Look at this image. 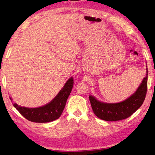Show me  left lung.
<instances>
[{"label":"left lung","mask_w":155,"mask_h":155,"mask_svg":"<svg viewBox=\"0 0 155 155\" xmlns=\"http://www.w3.org/2000/svg\"><path fill=\"white\" fill-rule=\"evenodd\" d=\"M147 70V69H146ZM137 90L129 98L119 103H104L92 96H89L91 108L97 117L105 121H118L130 117L142 105L147 93L148 70Z\"/></svg>","instance_id":"1"}]
</instances>
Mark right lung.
Returning a JSON list of instances; mask_svg holds the SVG:
<instances>
[{
    "label": "right lung",
    "mask_w": 155,
    "mask_h": 155,
    "mask_svg": "<svg viewBox=\"0 0 155 155\" xmlns=\"http://www.w3.org/2000/svg\"><path fill=\"white\" fill-rule=\"evenodd\" d=\"M74 84L70 78L57 96L48 104L38 108H27L14 104V107L26 119L33 122L45 123L54 121L61 116L65 108L67 99L69 96ZM12 100V98H10Z\"/></svg>",
    "instance_id": "right-lung-1"
}]
</instances>
